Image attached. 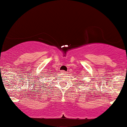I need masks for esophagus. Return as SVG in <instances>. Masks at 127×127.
<instances>
[{"mask_svg":"<svg viewBox=\"0 0 127 127\" xmlns=\"http://www.w3.org/2000/svg\"><path fill=\"white\" fill-rule=\"evenodd\" d=\"M61 74H66V72L65 70H61Z\"/></svg>","mask_w":127,"mask_h":127,"instance_id":"34e87169","label":"esophagus"}]
</instances>
